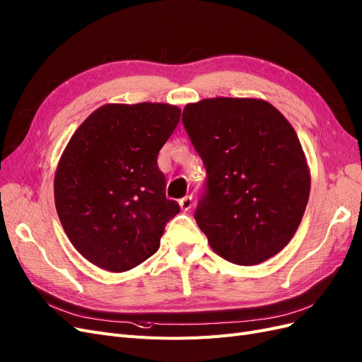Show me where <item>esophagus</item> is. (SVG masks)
<instances>
[{
  "mask_svg": "<svg viewBox=\"0 0 362 362\" xmlns=\"http://www.w3.org/2000/svg\"><path fill=\"white\" fill-rule=\"evenodd\" d=\"M180 206H181L182 211H189L190 208L193 206V198H192V196H185V198L180 199Z\"/></svg>",
  "mask_w": 362,
  "mask_h": 362,
  "instance_id": "34e87169",
  "label": "esophagus"
}]
</instances>
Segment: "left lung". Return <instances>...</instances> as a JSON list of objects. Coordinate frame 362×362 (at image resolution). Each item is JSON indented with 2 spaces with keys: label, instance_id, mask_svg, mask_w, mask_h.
<instances>
[{
  "label": "left lung",
  "instance_id": "8db88e82",
  "mask_svg": "<svg viewBox=\"0 0 362 362\" xmlns=\"http://www.w3.org/2000/svg\"><path fill=\"white\" fill-rule=\"evenodd\" d=\"M182 124L206 169L196 223L217 255L254 266L276 255L299 228L311 177L298 134L255 98L187 104Z\"/></svg>",
  "mask_w": 362,
  "mask_h": 362
}]
</instances>
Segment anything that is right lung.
<instances>
[{
    "instance_id": "add662e5",
    "label": "right lung",
    "mask_w": 362,
    "mask_h": 362,
    "mask_svg": "<svg viewBox=\"0 0 362 362\" xmlns=\"http://www.w3.org/2000/svg\"><path fill=\"white\" fill-rule=\"evenodd\" d=\"M180 117L170 104H105L71 137L54 199L64 233L92 264L127 272L158 250L180 205L166 198L157 157Z\"/></svg>"
}]
</instances>
